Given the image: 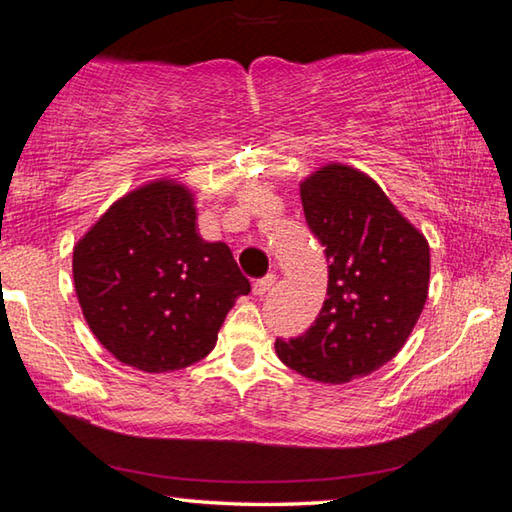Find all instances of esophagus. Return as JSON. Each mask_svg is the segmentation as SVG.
Segmentation results:
<instances>
[{
  "instance_id": "esophagus-1",
  "label": "esophagus",
  "mask_w": 512,
  "mask_h": 512,
  "mask_svg": "<svg viewBox=\"0 0 512 512\" xmlns=\"http://www.w3.org/2000/svg\"><path fill=\"white\" fill-rule=\"evenodd\" d=\"M275 284V275L273 273H266L264 277H257V280L253 282V293L255 296H264V293L271 289Z\"/></svg>"
}]
</instances>
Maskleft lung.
Segmentation results:
<instances>
[{"label":"left lung","instance_id":"left-lung-1","mask_svg":"<svg viewBox=\"0 0 512 512\" xmlns=\"http://www.w3.org/2000/svg\"><path fill=\"white\" fill-rule=\"evenodd\" d=\"M327 257V300L296 339H275L282 363L323 384L366 377L409 339L427 302L429 244L375 180L329 164L300 189Z\"/></svg>","mask_w":512,"mask_h":512}]
</instances>
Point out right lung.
<instances>
[{
	"label": "right lung",
	"instance_id": "right-lung-1",
	"mask_svg": "<svg viewBox=\"0 0 512 512\" xmlns=\"http://www.w3.org/2000/svg\"><path fill=\"white\" fill-rule=\"evenodd\" d=\"M74 287L103 348L167 372L212 352L250 282L228 246L198 235L192 194L160 180L117 201L76 244Z\"/></svg>",
	"mask_w": 512,
	"mask_h": 512
}]
</instances>
